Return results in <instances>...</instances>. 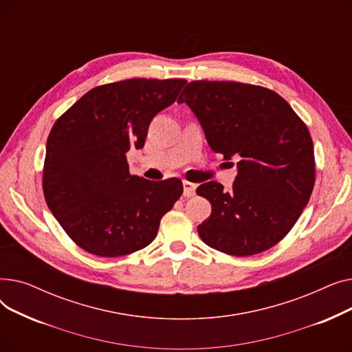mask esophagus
Returning <instances> with one entry per match:
<instances>
[{"instance_id":"1","label":"esophagus","mask_w":352,"mask_h":352,"mask_svg":"<svg viewBox=\"0 0 352 352\" xmlns=\"http://www.w3.org/2000/svg\"><path fill=\"white\" fill-rule=\"evenodd\" d=\"M182 186H184V195H186L187 198H190L195 194L197 184H192L190 181H182Z\"/></svg>"}]
</instances>
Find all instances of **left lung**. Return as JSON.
<instances>
[{
	"instance_id": "8db88e82",
	"label": "left lung",
	"mask_w": 352,
	"mask_h": 352,
	"mask_svg": "<svg viewBox=\"0 0 352 352\" xmlns=\"http://www.w3.org/2000/svg\"><path fill=\"white\" fill-rule=\"evenodd\" d=\"M178 102L194 111L212 151L239 160L228 192L215 181L197 188L212 207L198 226L202 241L235 256L278 244L297 223L316 184L305 122L275 91L244 82L191 81Z\"/></svg>"
}]
</instances>
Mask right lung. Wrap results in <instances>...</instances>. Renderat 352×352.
I'll return each mask as SVG.
<instances>
[{
  "mask_svg": "<svg viewBox=\"0 0 352 352\" xmlns=\"http://www.w3.org/2000/svg\"><path fill=\"white\" fill-rule=\"evenodd\" d=\"M186 84L181 78H129L98 85L52 125L44 197L84 251L116 258L146 247L182 195L181 179L155 182L129 174L126 153L144 146L153 118Z\"/></svg>",
  "mask_w": 352,
  "mask_h": 352,
  "instance_id": "obj_1",
  "label": "right lung"
}]
</instances>
